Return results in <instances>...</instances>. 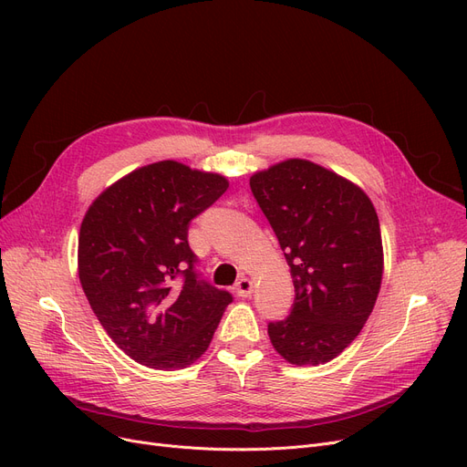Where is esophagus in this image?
I'll use <instances>...</instances> for the list:
<instances>
[{"mask_svg": "<svg viewBox=\"0 0 467 467\" xmlns=\"http://www.w3.org/2000/svg\"><path fill=\"white\" fill-rule=\"evenodd\" d=\"M252 291H254V282L250 278L244 276L236 282V293L240 297H250Z\"/></svg>", "mask_w": 467, "mask_h": 467, "instance_id": "esophagus-1", "label": "esophagus"}]
</instances>
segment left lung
I'll return each mask as SVG.
<instances>
[{"mask_svg":"<svg viewBox=\"0 0 467 467\" xmlns=\"http://www.w3.org/2000/svg\"><path fill=\"white\" fill-rule=\"evenodd\" d=\"M250 187L296 285L291 314L268 324V337L291 365L327 363L359 335L379 297L377 210L361 187L305 159L255 171Z\"/></svg>","mask_w":467,"mask_h":467,"instance_id":"8db88e82","label":"left lung"}]
</instances>
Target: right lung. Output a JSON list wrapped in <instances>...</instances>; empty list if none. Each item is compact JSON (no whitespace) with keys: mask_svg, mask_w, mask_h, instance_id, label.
Here are the masks:
<instances>
[{"mask_svg":"<svg viewBox=\"0 0 467 467\" xmlns=\"http://www.w3.org/2000/svg\"><path fill=\"white\" fill-rule=\"evenodd\" d=\"M229 187L225 176L159 161L132 170L88 206L78 266L98 322L134 361L183 369L210 347L233 297L194 273L191 219Z\"/></svg>","mask_w":467,"mask_h":467,"instance_id":"obj_1","label":"right lung"}]
</instances>
